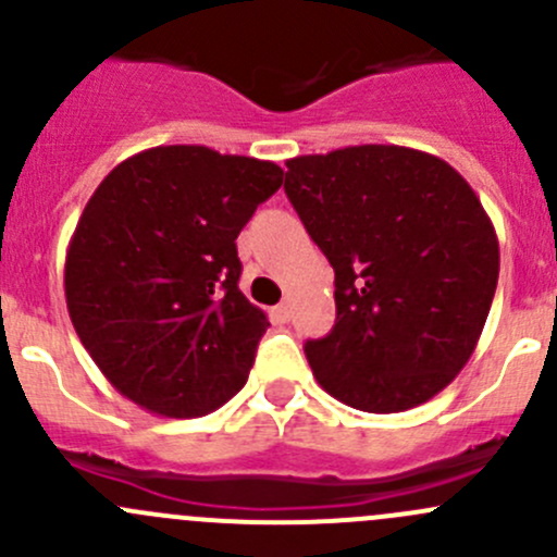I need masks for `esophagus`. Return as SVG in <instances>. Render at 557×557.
Masks as SVG:
<instances>
[{
    "mask_svg": "<svg viewBox=\"0 0 557 557\" xmlns=\"http://www.w3.org/2000/svg\"><path fill=\"white\" fill-rule=\"evenodd\" d=\"M272 318L277 320V323H288V320H290V305H288V301H283V305L274 307Z\"/></svg>",
    "mask_w": 557,
    "mask_h": 557,
    "instance_id": "esophagus-1",
    "label": "esophagus"
}]
</instances>
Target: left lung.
Listing matches in <instances>:
<instances>
[{
	"label": "left lung",
	"mask_w": 557,
	"mask_h": 557,
	"mask_svg": "<svg viewBox=\"0 0 557 557\" xmlns=\"http://www.w3.org/2000/svg\"><path fill=\"white\" fill-rule=\"evenodd\" d=\"M285 166V194L334 267L336 323L305 345L314 380L361 412L434 398L474 352L498 283L496 228L471 185L401 145Z\"/></svg>",
	"instance_id": "1"
}]
</instances>
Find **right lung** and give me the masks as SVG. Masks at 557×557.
I'll list each match as a JSON object with an SVG mask.
<instances>
[{
  "instance_id": "1",
  "label": "right lung",
  "mask_w": 557,
  "mask_h": 557,
  "mask_svg": "<svg viewBox=\"0 0 557 557\" xmlns=\"http://www.w3.org/2000/svg\"><path fill=\"white\" fill-rule=\"evenodd\" d=\"M283 185L272 161L161 145L121 161L70 239L64 294L115 391L196 418L247 383L267 314L239 290L237 237Z\"/></svg>"
}]
</instances>
